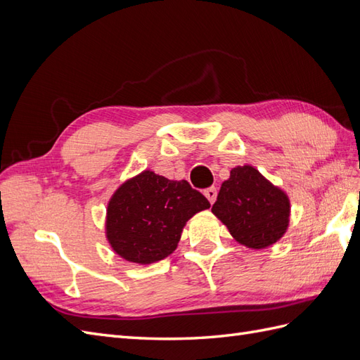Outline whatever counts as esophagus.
I'll return each instance as SVG.
<instances>
[{
    "instance_id": "1",
    "label": "esophagus",
    "mask_w": 360,
    "mask_h": 360,
    "mask_svg": "<svg viewBox=\"0 0 360 360\" xmlns=\"http://www.w3.org/2000/svg\"><path fill=\"white\" fill-rule=\"evenodd\" d=\"M204 195H205V198L210 201V204H213V202L216 201L217 191H216V188H209V189H205V191H204Z\"/></svg>"
}]
</instances>
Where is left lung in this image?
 I'll return each mask as SVG.
<instances>
[{"mask_svg":"<svg viewBox=\"0 0 360 360\" xmlns=\"http://www.w3.org/2000/svg\"><path fill=\"white\" fill-rule=\"evenodd\" d=\"M212 213L234 240L249 249L279 242L288 230L291 202L285 191L252 165L236 167L221 186Z\"/></svg>","mask_w":360,"mask_h":360,"instance_id":"left-lung-1","label":"left lung"}]
</instances>
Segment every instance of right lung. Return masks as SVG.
Returning a JSON list of instances; mask_svg holds the SVG:
<instances>
[{
    "label": "right lung",
    "instance_id": "obj_1",
    "mask_svg": "<svg viewBox=\"0 0 360 360\" xmlns=\"http://www.w3.org/2000/svg\"><path fill=\"white\" fill-rule=\"evenodd\" d=\"M209 207L186 180H169L144 169L120 184L108 201L106 240L130 263H156L177 249L191 217Z\"/></svg>",
    "mask_w": 360,
    "mask_h": 360
}]
</instances>
